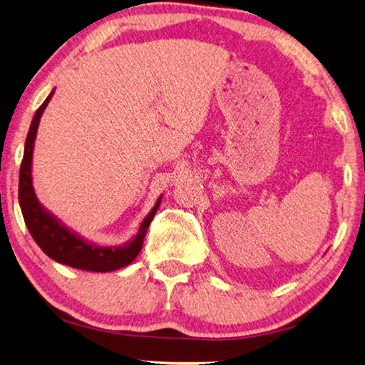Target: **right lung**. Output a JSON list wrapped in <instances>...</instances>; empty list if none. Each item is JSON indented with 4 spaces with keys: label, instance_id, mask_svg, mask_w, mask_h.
<instances>
[{
    "label": "right lung",
    "instance_id": "right-lung-1",
    "mask_svg": "<svg viewBox=\"0 0 365 365\" xmlns=\"http://www.w3.org/2000/svg\"><path fill=\"white\" fill-rule=\"evenodd\" d=\"M53 93H55V88L50 92L40 108L35 111L26 145H24V158L19 173V205L24 222H26L27 230L32 235L34 241L38 244V247L50 259L56 260L58 264L98 273L118 270V268L129 265L140 252L143 237H145L148 226H150V222L160 207L161 195L147 217L143 218L137 235L121 246H100V244L87 241L76 231L69 230L63 222H59L51 212H48L35 195L32 182V158L40 118L50 103Z\"/></svg>",
    "mask_w": 365,
    "mask_h": 365
}]
</instances>
